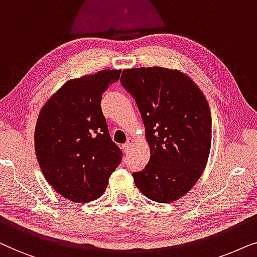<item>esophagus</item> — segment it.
Returning <instances> with one entry per match:
<instances>
[{
    "label": "esophagus",
    "mask_w": 257,
    "mask_h": 257,
    "mask_svg": "<svg viewBox=\"0 0 257 257\" xmlns=\"http://www.w3.org/2000/svg\"><path fill=\"white\" fill-rule=\"evenodd\" d=\"M135 145V140L133 138H129L126 140V142L124 143V146H123V150H124V153H128L129 150L132 149V147Z\"/></svg>",
    "instance_id": "34e87169"
}]
</instances>
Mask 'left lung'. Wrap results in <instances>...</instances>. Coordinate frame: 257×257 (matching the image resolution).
Returning a JSON list of instances; mask_svg holds the SVG:
<instances>
[{"label":"left lung","mask_w":257,"mask_h":257,"mask_svg":"<svg viewBox=\"0 0 257 257\" xmlns=\"http://www.w3.org/2000/svg\"><path fill=\"white\" fill-rule=\"evenodd\" d=\"M121 83L141 112L150 160L133 173L150 200L170 203L184 196L206 168L211 147L208 102L187 74L163 67L123 70Z\"/></svg>","instance_id":"left-lung-1"}]
</instances>
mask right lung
Wrapping results in <instances>:
<instances>
[{
    "instance_id": "1",
    "label": "right lung",
    "mask_w": 257,
    "mask_h": 257,
    "mask_svg": "<svg viewBox=\"0 0 257 257\" xmlns=\"http://www.w3.org/2000/svg\"><path fill=\"white\" fill-rule=\"evenodd\" d=\"M121 70L69 80L46 102L35 126V153L47 182L76 203L102 196L122 152L111 141L101 109L103 91Z\"/></svg>"
}]
</instances>
